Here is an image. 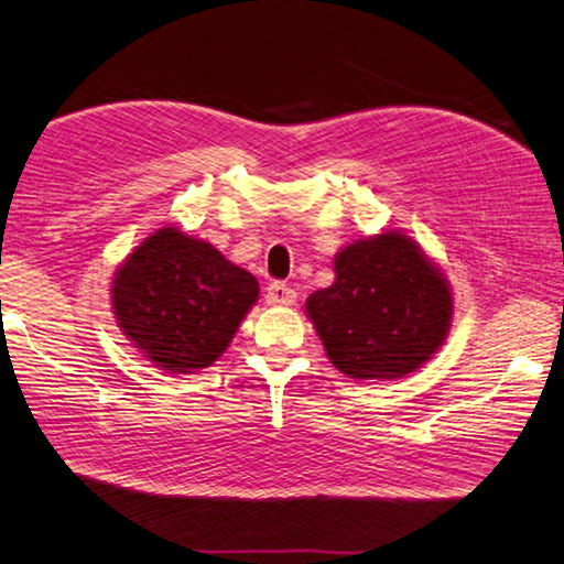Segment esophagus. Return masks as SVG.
<instances>
[{"mask_svg": "<svg viewBox=\"0 0 564 564\" xmlns=\"http://www.w3.org/2000/svg\"><path fill=\"white\" fill-rule=\"evenodd\" d=\"M265 303L269 305H293L295 303V291L289 283L273 281L269 289H265Z\"/></svg>", "mask_w": 564, "mask_h": 564, "instance_id": "1", "label": "esophagus"}]
</instances>
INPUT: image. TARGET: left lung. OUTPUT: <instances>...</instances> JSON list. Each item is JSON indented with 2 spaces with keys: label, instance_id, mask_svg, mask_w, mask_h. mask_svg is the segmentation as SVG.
<instances>
[{
  "label": "left lung",
  "instance_id": "8db88e82",
  "mask_svg": "<svg viewBox=\"0 0 564 564\" xmlns=\"http://www.w3.org/2000/svg\"><path fill=\"white\" fill-rule=\"evenodd\" d=\"M305 313L330 362L355 380L416 372L452 327V289L426 253L399 231L335 256V283L311 293Z\"/></svg>",
  "mask_w": 564,
  "mask_h": 564
}]
</instances>
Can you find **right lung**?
Returning <instances> with one entry per match:
<instances>
[{
	"label": "right lung",
	"instance_id": "right-lung-1",
	"mask_svg": "<svg viewBox=\"0 0 564 564\" xmlns=\"http://www.w3.org/2000/svg\"><path fill=\"white\" fill-rule=\"evenodd\" d=\"M112 313L132 345L167 372L209 367L259 299V281L175 227L135 247L112 279Z\"/></svg>",
	"mask_w": 564,
	"mask_h": 564
}]
</instances>
